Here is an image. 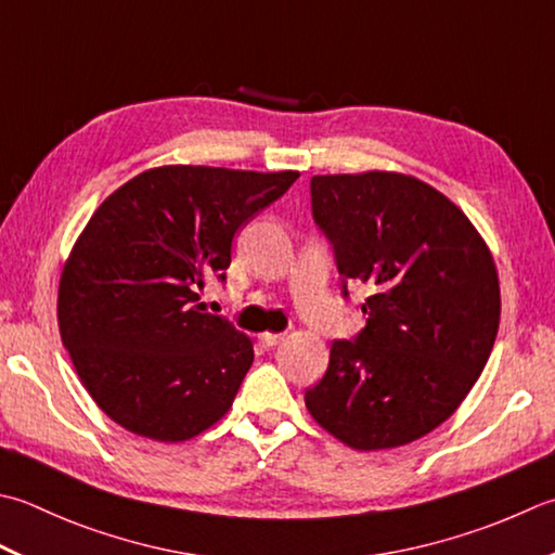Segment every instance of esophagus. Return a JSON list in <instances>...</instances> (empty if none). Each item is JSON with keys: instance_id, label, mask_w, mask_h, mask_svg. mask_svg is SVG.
Returning a JSON list of instances; mask_svg holds the SVG:
<instances>
[{"instance_id": "1", "label": "esophagus", "mask_w": 555, "mask_h": 555, "mask_svg": "<svg viewBox=\"0 0 555 555\" xmlns=\"http://www.w3.org/2000/svg\"><path fill=\"white\" fill-rule=\"evenodd\" d=\"M281 339H284V334H271V332L259 334V341H262V346H267V349H271V346H276Z\"/></svg>"}]
</instances>
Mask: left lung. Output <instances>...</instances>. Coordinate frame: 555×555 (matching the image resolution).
<instances>
[{"instance_id":"1","label":"left lung","mask_w":555,"mask_h":555,"mask_svg":"<svg viewBox=\"0 0 555 555\" xmlns=\"http://www.w3.org/2000/svg\"><path fill=\"white\" fill-rule=\"evenodd\" d=\"M310 197L341 296L358 281L367 298L365 327L332 344L306 406L353 450L414 442L454 414L493 351V257L457 206L401 172L314 176Z\"/></svg>"}]
</instances>
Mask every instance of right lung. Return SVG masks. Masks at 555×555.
<instances>
[{"instance_id": "right-lung-1", "label": "right lung", "mask_w": 555, "mask_h": 555, "mask_svg": "<svg viewBox=\"0 0 555 555\" xmlns=\"http://www.w3.org/2000/svg\"><path fill=\"white\" fill-rule=\"evenodd\" d=\"M298 176L163 166L98 206L64 264L57 320L83 387L119 426L182 442L231 409L253 341L204 312L197 291L225 281L235 233Z\"/></svg>"}]
</instances>
